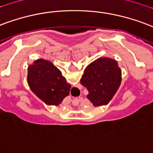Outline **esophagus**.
Instances as JSON below:
<instances>
[{
    "mask_svg": "<svg viewBox=\"0 0 153 153\" xmlns=\"http://www.w3.org/2000/svg\"><path fill=\"white\" fill-rule=\"evenodd\" d=\"M75 101H76V105H78L79 104L80 99H76V100H75Z\"/></svg>",
    "mask_w": 153,
    "mask_h": 153,
    "instance_id": "1",
    "label": "esophagus"
}]
</instances>
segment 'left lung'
Returning a JSON list of instances; mask_svg holds the SVG:
<instances>
[{
  "mask_svg": "<svg viewBox=\"0 0 153 153\" xmlns=\"http://www.w3.org/2000/svg\"><path fill=\"white\" fill-rule=\"evenodd\" d=\"M122 81L117 62L108 57L95 60L86 67L80 82L88 91V99L94 106L107 105L116 93Z\"/></svg>",
  "mask_w": 153,
  "mask_h": 153,
  "instance_id": "1",
  "label": "left lung"
}]
</instances>
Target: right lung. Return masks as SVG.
<instances>
[{"label":"right lung","instance_id":"obj_1","mask_svg":"<svg viewBox=\"0 0 153 153\" xmlns=\"http://www.w3.org/2000/svg\"><path fill=\"white\" fill-rule=\"evenodd\" d=\"M27 82L30 90L48 105H58L69 96L71 84L62 72L52 63L44 59L36 60L28 67Z\"/></svg>","mask_w":153,"mask_h":153}]
</instances>
